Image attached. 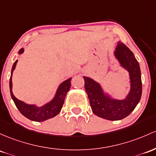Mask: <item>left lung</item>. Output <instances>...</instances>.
Returning a JSON list of instances; mask_svg holds the SVG:
<instances>
[{"instance_id": "left-lung-1", "label": "left lung", "mask_w": 156, "mask_h": 156, "mask_svg": "<svg viewBox=\"0 0 156 156\" xmlns=\"http://www.w3.org/2000/svg\"><path fill=\"white\" fill-rule=\"evenodd\" d=\"M115 55L121 66L129 73L131 88L125 99L111 98L104 94L98 83L83 76L85 90L88 95L92 112L98 117L109 121H118L129 115L140 101L142 93L141 70L133 52L125 44L118 42Z\"/></svg>"}]
</instances>
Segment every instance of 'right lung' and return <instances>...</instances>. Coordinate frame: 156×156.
<instances>
[{
  "instance_id": "obj_1",
  "label": "right lung",
  "mask_w": 156,
  "mask_h": 156,
  "mask_svg": "<svg viewBox=\"0 0 156 156\" xmlns=\"http://www.w3.org/2000/svg\"><path fill=\"white\" fill-rule=\"evenodd\" d=\"M23 52V49H20L18 53L21 54ZM18 60L15 61L13 64L12 68L11 71V76L9 79V89L10 93L12 100L14 101V103L20 112L25 116L27 119L32 120L34 121H44L46 120L52 119L57 115L58 114L61 112V109L62 108L63 104H64L65 97H66V93L69 91L70 87H71V78L66 80V81L61 83L57 92H56L55 96L51 101L50 102L47 103L45 105L42 106L41 107H37L35 105H30L27 104L21 101L18 100V98L15 97L12 93V73L15 69Z\"/></svg>"
}]
</instances>
